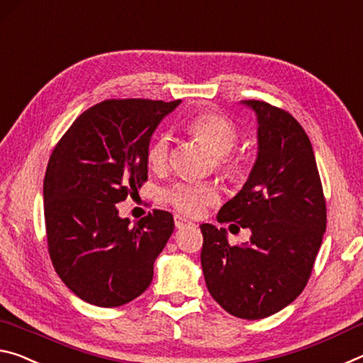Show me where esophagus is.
I'll list each match as a JSON object with an SVG mask.
<instances>
[{
  "label": "esophagus",
  "instance_id": "esophagus-1",
  "mask_svg": "<svg viewBox=\"0 0 363 363\" xmlns=\"http://www.w3.org/2000/svg\"><path fill=\"white\" fill-rule=\"evenodd\" d=\"M174 220H175V227L180 230V228H185V227H188V225H191V222L188 220V218H185V217H182V216H177L174 217Z\"/></svg>",
  "mask_w": 363,
  "mask_h": 363
}]
</instances>
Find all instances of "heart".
<instances>
[{"mask_svg": "<svg viewBox=\"0 0 363 363\" xmlns=\"http://www.w3.org/2000/svg\"><path fill=\"white\" fill-rule=\"evenodd\" d=\"M186 132L203 143L216 157V167L230 180H240L246 175V162L233 150L240 141V128L230 117L216 111H203L188 118ZM172 138L160 133L151 141L146 160L154 172H164L169 165ZM165 203L183 216L199 217L207 207L218 201V189L211 183L177 182L164 193Z\"/></svg>", "mask_w": 363, "mask_h": 363, "instance_id": "b5f03b06", "label": "heart"}]
</instances>
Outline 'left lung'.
Instances as JSON below:
<instances>
[{
  "mask_svg": "<svg viewBox=\"0 0 363 363\" xmlns=\"http://www.w3.org/2000/svg\"><path fill=\"white\" fill-rule=\"evenodd\" d=\"M259 121V154L247 182L217 220L251 230L230 246L225 230L201 225L207 289L238 318L259 320L291 304L312 275L326 228V199L311 140L288 111L246 99ZM240 228V227H238Z\"/></svg>",
  "mask_w": 363,
  "mask_h": 363,
  "instance_id": "8db88e82",
  "label": "left lung"
}]
</instances>
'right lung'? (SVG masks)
<instances>
[{
  "label": "right lung",
  "instance_id": "right-lung-1",
  "mask_svg": "<svg viewBox=\"0 0 363 363\" xmlns=\"http://www.w3.org/2000/svg\"><path fill=\"white\" fill-rule=\"evenodd\" d=\"M180 99H106L75 118L48 162L43 196L48 252L74 294L98 307L138 298L175 228L154 209L133 227L117 203L147 182L146 151L157 123Z\"/></svg>",
  "mask_w": 363,
  "mask_h": 363
}]
</instances>
